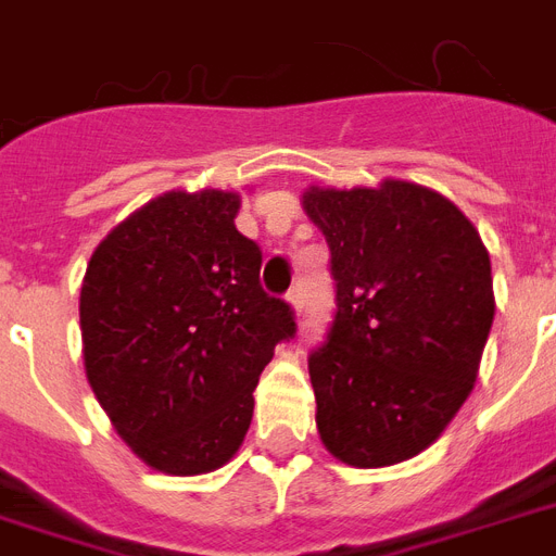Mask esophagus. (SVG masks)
I'll return each mask as SVG.
<instances>
[{
    "label": "esophagus",
    "mask_w": 556,
    "mask_h": 556,
    "mask_svg": "<svg viewBox=\"0 0 556 556\" xmlns=\"http://www.w3.org/2000/svg\"><path fill=\"white\" fill-rule=\"evenodd\" d=\"M286 300H288V305H291V308H294V312L300 314V308H303V288H300V286L291 288Z\"/></svg>",
    "instance_id": "34e87169"
}]
</instances>
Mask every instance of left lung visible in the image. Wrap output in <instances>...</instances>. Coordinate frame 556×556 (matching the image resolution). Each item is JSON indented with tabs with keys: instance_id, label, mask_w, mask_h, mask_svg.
<instances>
[{
	"instance_id": "obj_1",
	"label": "left lung",
	"mask_w": 556,
	"mask_h": 556,
	"mask_svg": "<svg viewBox=\"0 0 556 556\" xmlns=\"http://www.w3.org/2000/svg\"><path fill=\"white\" fill-rule=\"evenodd\" d=\"M338 282L329 340L308 357L317 432L349 467H389L439 439L473 392L491 334V256L430 187H308Z\"/></svg>"
}]
</instances>
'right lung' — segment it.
I'll list each match as a JSON object with an SVG mask.
<instances>
[{"instance_id": "1", "label": "right lung", "mask_w": 556, "mask_h": 556, "mask_svg": "<svg viewBox=\"0 0 556 556\" xmlns=\"http://www.w3.org/2000/svg\"><path fill=\"white\" fill-rule=\"evenodd\" d=\"M233 190H169L112 227L80 288L83 366L115 432L167 476L218 470L242 447L253 389L288 303L260 286V244Z\"/></svg>"}]
</instances>
